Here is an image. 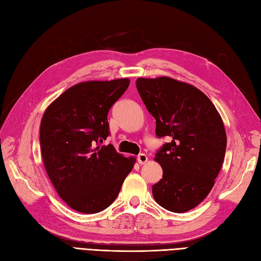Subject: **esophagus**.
Returning <instances> with one entry per match:
<instances>
[{
	"label": "esophagus",
	"mask_w": 261,
	"mask_h": 261,
	"mask_svg": "<svg viewBox=\"0 0 261 261\" xmlns=\"http://www.w3.org/2000/svg\"><path fill=\"white\" fill-rule=\"evenodd\" d=\"M139 164H144L146 161H148V156H146L144 153H140V154L138 155L137 158Z\"/></svg>",
	"instance_id": "1"
}]
</instances>
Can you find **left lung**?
Returning a JSON list of instances; mask_svg holds the SVG:
<instances>
[{
	"mask_svg": "<svg viewBox=\"0 0 261 261\" xmlns=\"http://www.w3.org/2000/svg\"><path fill=\"white\" fill-rule=\"evenodd\" d=\"M136 86L155 119L156 137L170 139L155 153L163 176L152 186L153 197L165 210L188 212L208 195L223 165L222 118L194 86L169 77L138 78Z\"/></svg>",
	"mask_w": 261,
	"mask_h": 261,
	"instance_id": "left-lung-1",
	"label": "left lung"
}]
</instances>
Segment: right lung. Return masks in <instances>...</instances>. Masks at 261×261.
<instances>
[{"label":"right lung","instance_id":"right-lung-1","mask_svg":"<svg viewBox=\"0 0 261 261\" xmlns=\"http://www.w3.org/2000/svg\"><path fill=\"white\" fill-rule=\"evenodd\" d=\"M129 84L126 78L77 84L44 113L39 140L46 172L77 212L95 214L110 206L133 168L135 158L101 144L110 133L108 112Z\"/></svg>","mask_w":261,"mask_h":261}]
</instances>
